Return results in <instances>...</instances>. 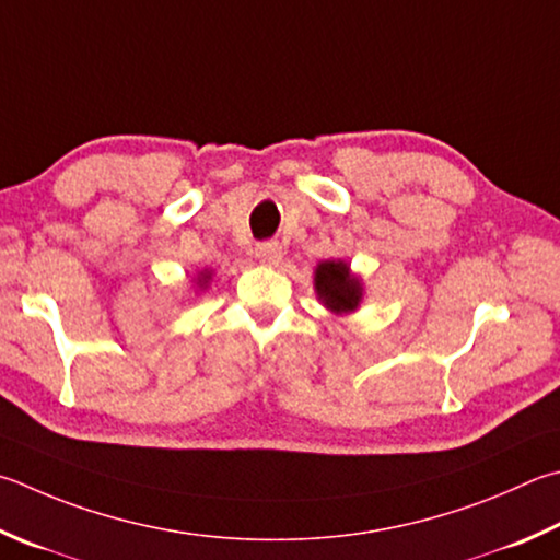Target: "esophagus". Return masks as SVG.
Here are the masks:
<instances>
[{"instance_id":"1","label":"esophagus","mask_w":560,"mask_h":560,"mask_svg":"<svg viewBox=\"0 0 560 560\" xmlns=\"http://www.w3.org/2000/svg\"><path fill=\"white\" fill-rule=\"evenodd\" d=\"M254 254H257L259 261H264V264H279V259H281V245H279L277 240L259 242V245L254 247Z\"/></svg>"}]
</instances>
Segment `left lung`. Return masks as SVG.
<instances>
[{"mask_svg": "<svg viewBox=\"0 0 560 560\" xmlns=\"http://www.w3.org/2000/svg\"><path fill=\"white\" fill-rule=\"evenodd\" d=\"M315 291L335 313L354 311L362 296L360 281L350 277V267L345 261H323L315 269Z\"/></svg>", "mask_w": 560, "mask_h": 560, "instance_id": "left-lung-1", "label": "left lung"}]
</instances>
